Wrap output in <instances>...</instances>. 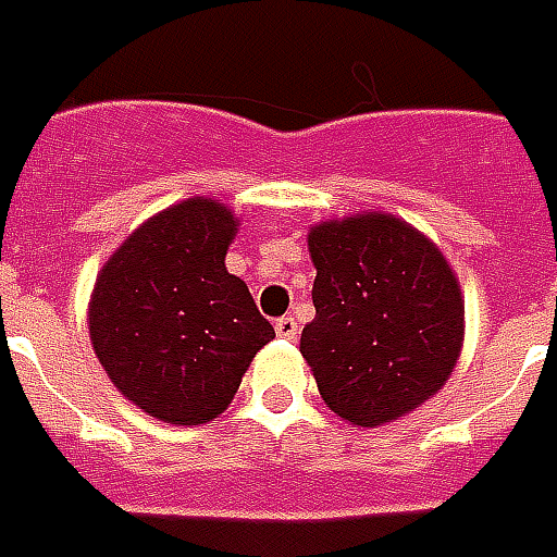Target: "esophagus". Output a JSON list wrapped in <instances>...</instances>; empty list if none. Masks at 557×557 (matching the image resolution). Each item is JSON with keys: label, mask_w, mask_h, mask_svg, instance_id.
<instances>
[{"label": "esophagus", "mask_w": 557, "mask_h": 557, "mask_svg": "<svg viewBox=\"0 0 557 557\" xmlns=\"http://www.w3.org/2000/svg\"><path fill=\"white\" fill-rule=\"evenodd\" d=\"M275 335H278V338H297V321H294V318H278V321H275Z\"/></svg>", "instance_id": "esophagus-1"}]
</instances>
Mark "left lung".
Wrapping results in <instances>:
<instances>
[{
  "label": "left lung",
  "mask_w": 557,
  "mask_h": 557,
  "mask_svg": "<svg viewBox=\"0 0 557 557\" xmlns=\"http://www.w3.org/2000/svg\"><path fill=\"white\" fill-rule=\"evenodd\" d=\"M314 321L302 326L326 408L374 429L447 384L465 345V299L444 251L389 212L326 219L309 231Z\"/></svg>",
  "instance_id": "left-lung-1"
}]
</instances>
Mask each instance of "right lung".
<instances>
[{"mask_svg": "<svg viewBox=\"0 0 557 557\" xmlns=\"http://www.w3.org/2000/svg\"><path fill=\"white\" fill-rule=\"evenodd\" d=\"M234 209L188 197L122 239L98 270L86 309L98 362L122 396L171 425L227 411L275 330L246 282L224 267Z\"/></svg>", "mask_w": 557, "mask_h": 557, "instance_id": "add662e5", "label": "right lung"}]
</instances>
